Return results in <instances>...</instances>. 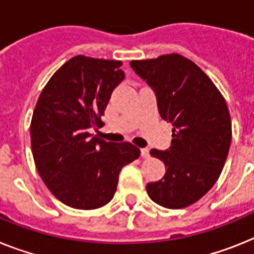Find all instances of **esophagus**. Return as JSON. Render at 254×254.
I'll list each match as a JSON object with an SVG mask.
<instances>
[{
    "label": "esophagus",
    "instance_id": "1",
    "mask_svg": "<svg viewBox=\"0 0 254 254\" xmlns=\"http://www.w3.org/2000/svg\"><path fill=\"white\" fill-rule=\"evenodd\" d=\"M140 155H142V157L147 159V157L150 156V151H148V148H142L140 150Z\"/></svg>",
    "mask_w": 254,
    "mask_h": 254
}]
</instances>
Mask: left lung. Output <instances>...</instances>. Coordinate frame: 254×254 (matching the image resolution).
Segmentation results:
<instances>
[{
	"label": "left lung",
	"mask_w": 254,
	"mask_h": 254,
	"mask_svg": "<svg viewBox=\"0 0 254 254\" xmlns=\"http://www.w3.org/2000/svg\"><path fill=\"white\" fill-rule=\"evenodd\" d=\"M130 65L155 91L161 119L173 124L169 150L150 151L167 172L163 180L147 185V193L169 209L186 208L214 186L227 159L232 131L225 98L180 54L131 61Z\"/></svg>",
	"instance_id": "1"
}]
</instances>
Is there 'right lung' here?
<instances>
[{
  "label": "right lung",
  "mask_w": 254,
  "mask_h": 254,
  "mask_svg": "<svg viewBox=\"0 0 254 254\" xmlns=\"http://www.w3.org/2000/svg\"><path fill=\"white\" fill-rule=\"evenodd\" d=\"M120 61L73 57L42 89L31 121L36 168L51 193L74 209L110 203L123 167L140 155L130 142L91 137L103 125L111 94L124 80Z\"/></svg>",
  "instance_id": "right-lung-1"
}]
</instances>
